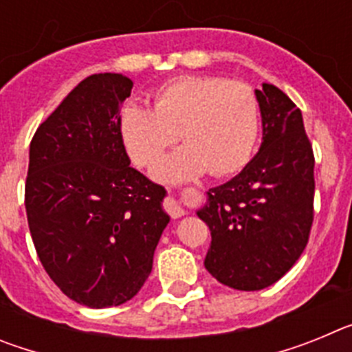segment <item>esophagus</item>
I'll return each mask as SVG.
<instances>
[{"label": "esophagus", "instance_id": "esophagus-1", "mask_svg": "<svg viewBox=\"0 0 352 352\" xmlns=\"http://www.w3.org/2000/svg\"><path fill=\"white\" fill-rule=\"evenodd\" d=\"M170 213H173V217H182L183 214L182 206H178V204H173V206H170Z\"/></svg>", "mask_w": 352, "mask_h": 352}]
</instances>
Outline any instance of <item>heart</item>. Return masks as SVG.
Listing matches in <instances>:
<instances>
[{"mask_svg":"<svg viewBox=\"0 0 352 352\" xmlns=\"http://www.w3.org/2000/svg\"><path fill=\"white\" fill-rule=\"evenodd\" d=\"M259 125L256 91L219 76L176 77L153 93V109L129 102L120 113L121 141L139 167H153L179 133L185 146L155 169V178L170 183L204 170L211 176L241 170L254 153Z\"/></svg>","mask_w":352,"mask_h":352,"instance_id":"1","label":"heart"}]
</instances>
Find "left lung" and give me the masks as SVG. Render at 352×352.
Wrapping results in <instances>:
<instances>
[{
    "mask_svg": "<svg viewBox=\"0 0 352 352\" xmlns=\"http://www.w3.org/2000/svg\"><path fill=\"white\" fill-rule=\"evenodd\" d=\"M263 144L231 182L208 190L197 217L211 231L208 272L238 291L275 284L300 259L314 222V151L296 104L273 84L256 89Z\"/></svg>",
    "mask_w": 352,
    "mask_h": 352,
    "instance_id": "8db88e82",
    "label": "left lung"
}]
</instances>
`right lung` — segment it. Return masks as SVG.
I'll use <instances>...</instances> for the list:
<instances>
[{
  "mask_svg": "<svg viewBox=\"0 0 352 352\" xmlns=\"http://www.w3.org/2000/svg\"><path fill=\"white\" fill-rule=\"evenodd\" d=\"M132 86L121 74L86 77L30 144L24 204L33 245L51 280L89 309L141 291L169 223L166 188L130 167L121 141Z\"/></svg>",
  "mask_w": 352,
  "mask_h": 352,
  "instance_id": "obj_1",
  "label": "right lung"
}]
</instances>
